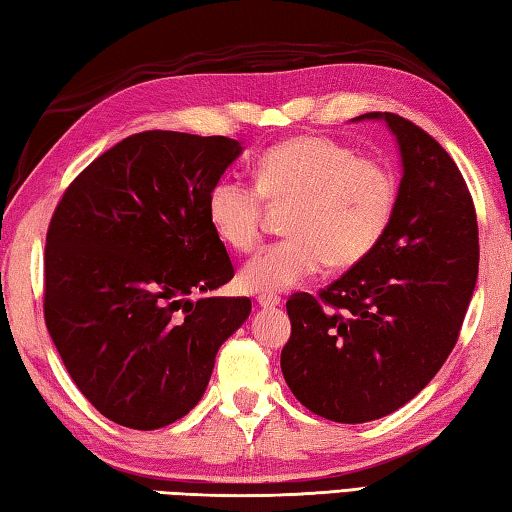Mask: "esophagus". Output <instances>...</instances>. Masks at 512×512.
Listing matches in <instances>:
<instances>
[{"instance_id": "esophagus-1", "label": "esophagus", "mask_w": 512, "mask_h": 512, "mask_svg": "<svg viewBox=\"0 0 512 512\" xmlns=\"http://www.w3.org/2000/svg\"><path fill=\"white\" fill-rule=\"evenodd\" d=\"M257 305L262 309H275L277 305H280V296H259Z\"/></svg>"}]
</instances>
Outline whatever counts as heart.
Wrapping results in <instances>:
<instances>
[{
	"instance_id": "obj_1",
	"label": "heart",
	"mask_w": 512,
	"mask_h": 512,
	"mask_svg": "<svg viewBox=\"0 0 512 512\" xmlns=\"http://www.w3.org/2000/svg\"><path fill=\"white\" fill-rule=\"evenodd\" d=\"M395 201V176L384 164L329 137L298 135L259 155L255 185L237 176L216 180L207 219L225 246L248 253L262 237L266 203H291V237L259 250L239 273L246 291L277 296L327 264L363 262L384 239Z\"/></svg>"
}]
</instances>
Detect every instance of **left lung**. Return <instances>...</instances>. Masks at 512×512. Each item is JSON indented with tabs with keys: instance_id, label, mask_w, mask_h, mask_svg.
<instances>
[{
	"instance_id": "obj_1",
	"label": "left lung",
	"mask_w": 512,
	"mask_h": 512,
	"mask_svg": "<svg viewBox=\"0 0 512 512\" xmlns=\"http://www.w3.org/2000/svg\"><path fill=\"white\" fill-rule=\"evenodd\" d=\"M381 119L402 155L391 225L379 246L318 293L287 302L280 357L291 393L320 418L359 424L413 400L454 350L476 273L479 228L456 162L393 112Z\"/></svg>"
}]
</instances>
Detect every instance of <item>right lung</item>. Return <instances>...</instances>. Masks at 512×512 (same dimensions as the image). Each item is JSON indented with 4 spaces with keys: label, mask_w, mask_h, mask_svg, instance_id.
I'll return each mask as SVG.
<instances>
[{
    "label": "right lung",
    "mask_w": 512,
    "mask_h": 512,
    "mask_svg": "<svg viewBox=\"0 0 512 512\" xmlns=\"http://www.w3.org/2000/svg\"><path fill=\"white\" fill-rule=\"evenodd\" d=\"M241 155L223 135L144 131L85 167L47 230L45 323L69 377L108 420L167 427L194 409L248 298H201L235 268L207 194Z\"/></svg>",
    "instance_id": "right-lung-1"
}]
</instances>
